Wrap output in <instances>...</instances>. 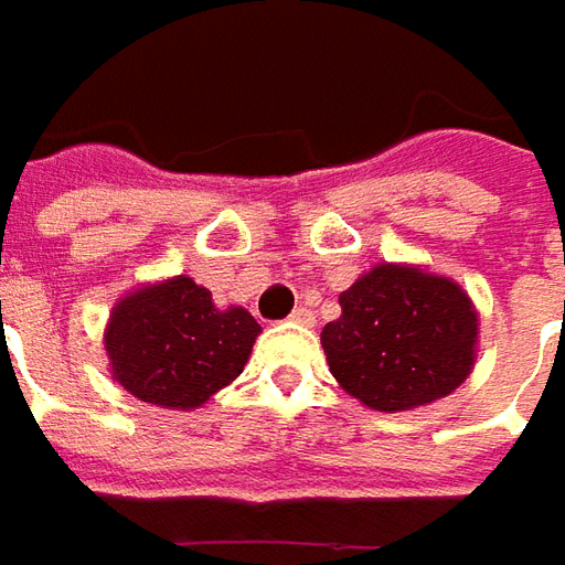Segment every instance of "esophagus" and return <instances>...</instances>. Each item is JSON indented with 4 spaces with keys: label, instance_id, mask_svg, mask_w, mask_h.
<instances>
[{
    "label": "esophagus",
    "instance_id": "1",
    "mask_svg": "<svg viewBox=\"0 0 565 565\" xmlns=\"http://www.w3.org/2000/svg\"><path fill=\"white\" fill-rule=\"evenodd\" d=\"M289 320L298 322V326H313V310H307V307H295Z\"/></svg>",
    "mask_w": 565,
    "mask_h": 565
}]
</instances>
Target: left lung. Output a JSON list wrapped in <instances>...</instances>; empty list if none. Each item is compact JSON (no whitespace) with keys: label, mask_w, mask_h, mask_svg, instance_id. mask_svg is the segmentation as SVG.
Listing matches in <instances>:
<instances>
[{"label":"left lung","mask_w":565,"mask_h":565,"mask_svg":"<svg viewBox=\"0 0 565 565\" xmlns=\"http://www.w3.org/2000/svg\"><path fill=\"white\" fill-rule=\"evenodd\" d=\"M338 301L322 350L338 384L369 408L427 406L470 375L477 313L452 279L381 264Z\"/></svg>","instance_id":"left-lung-1"}]
</instances>
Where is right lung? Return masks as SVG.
I'll list each match as a JSON object with an SVG mask.
<instances>
[{"instance_id":"right-lung-1","label":"right lung","mask_w":565,"mask_h":565,"mask_svg":"<svg viewBox=\"0 0 565 565\" xmlns=\"http://www.w3.org/2000/svg\"><path fill=\"white\" fill-rule=\"evenodd\" d=\"M258 332L248 310H217L212 291L178 276L113 307L107 356L128 394L153 406L196 408L243 372Z\"/></svg>"}]
</instances>
